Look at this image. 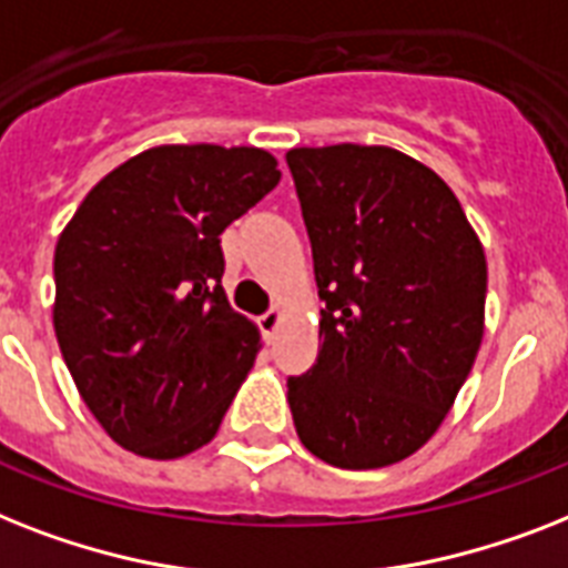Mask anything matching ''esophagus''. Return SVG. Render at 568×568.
Wrapping results in <instances>:
<instances>
[{
	"mask_svg": "<svg viewBox=\"0 0 568 568\" xmlns=\"http://www.w3.org/2000/svg\"><path fill=\"white\" fill-rule=\"evenodd\" d=\"M276 326H280V308H268V312H265V315L260 317L262 335H265V338L271 341V338H274Z\"/></svg>",
	"mask_w": 568,
	"mask_h": 568,
	"instance_id": "obj_1",
	"label": "esophagus"
}]
</instances>
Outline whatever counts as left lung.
<instances>
[{"label": "left lung", "mask_w": 568, "mask_h": 568, "mask_svg": "<svg viewBox=\"0 0 568 568\" xmlns=\"http://www.w3.org/2000/svg\"><path fill=\"white\" fill-rule=\"evenodd\" d=\"M321 308L315 367L288 379L294 426L341 469L408 458L444 423L484 335L487 262L458 197L385 145L285 154Z\"/></svg>", "instance_id": "obj_1"}]
</instances>
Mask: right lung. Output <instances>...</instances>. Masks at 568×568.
Returning a JSON list of instances; mask_svg holds the SVG:
<instances>
[{
  "label": "right lung",
  "mask_w": 568,
  "mask_h": 568,
  "mask_svg": "<svg viewBox=\"0 0 568 568\" xmlns=\"http://www.w3.org/2000/svg\"><path fill=\"white\" fill-rule=\"evenodd\" d=\"M280 183L262 149L160 145L99 180L54 247V335L119 446L210 444L260 353L221 288V233Z\"/></svg>",
  "instance_id": "1"
}]
</instances>
